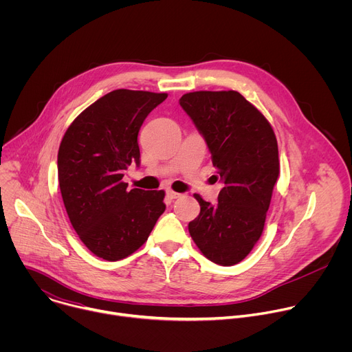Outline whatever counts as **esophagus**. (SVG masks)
Masks as SVG:
<instances>
[{
  "instance_id": "esophagus-1",
  "label": "esophagus",
  "mask_w": 352,
  "mask_h": 352,
  "mask_svg": "<svg viewBox=\"0 0 352 352\" xmlns=\"http://www.w3.org/2000/svg\"><path fill=\"white\" fill-rule=\"evenodd\" d=\"M167 196H168V199H177V197L181 196V193H177V192L168 189V190H167Z\"/></svg>"
}]
</instances>
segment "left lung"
<instances>
[{"label": "left lung", "mask_w": 352, "mask_h": 352, "mask_svg": "<svg viewBox=\"0 0 352 352\" xmlns=\"http://www.w3.org/2000/svg\"><path fill=\"white\" fill-rule=\"evenodd\" d=\"M179 104L208 143L223 182L212 206L199 195L189 234L209 261L232 266L259 241L280 174L278 147L266 117L235 90L192 91Z\"/></svg>", "instance_id": "obj_1"}]
</instances>
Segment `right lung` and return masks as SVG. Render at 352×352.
Listing matches in <instances>:
<instances>
[{"label": "right lung", "mask_w": 352, "mask_h": 352, "mask_svg": "<svg viewBox=\"0 0 352 352\" xmlns=\"http://www.w3.org/2000/svg\"><path fill=\"white\" fill-rule=\"evenodd\" d=\"M167 93L118 89L100 97L67 129L58 150V182L69 221L96 256L121 261L138 250L164 213V190L122 181L140 163L138 133Z\"/></svg>", "instance_id": "add662e5"}]
</instances>
